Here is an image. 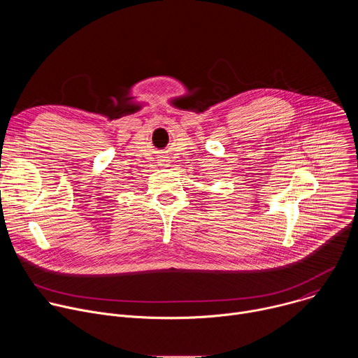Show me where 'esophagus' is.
<instances>
[{"label": "esophagus", "mask_w": 358, "mask_h": 358, "mask_svg": "<svg viewBox=\"0 0 358 358\" xmlns=\"http://www.w3.org/2000/svg\"><path fill=\"white\" fill-rule=\"evenodd\" d=\"M162 166H166V164H162Z\"/></svg>", "instance_id": "34e87169"}]
</instances>
